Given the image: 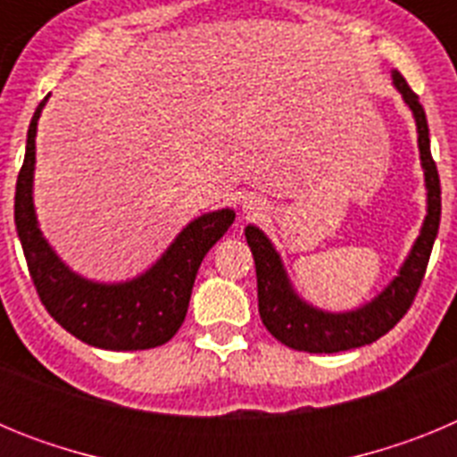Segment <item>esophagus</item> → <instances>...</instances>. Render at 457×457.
Instances as JSON below:
<instances>
[{
    "label": "esophagus",
    "mask_w": 457,
    "mask_h": 457,
    "mask_svg": "<svg viewBox=\"0 0 457 457\" xmlns=\"http://www.w3.org/2000/svg\"><path fill=\"white\" fill-rule=\"evenodd\" d=\"M242 210H245V212H258V210H263V204H258V201L253 199H245L242 201Z\"/></svg>",
    "instance_id": "esophagus-1"
}]
</instances>
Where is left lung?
<instances>
[{"mask_svg":"<svg viewBox=\"0 0 457 457\" xmlns=\"http://www.w3.org/2000/svg\"><path fill=\"white\" fill-rule=\"evenodd\" d=\"M395 91L401 93L410 107L419 135V157H421L423 180H426V220L421 224L419 237L411 245L410 253L373 300L350 311H325L306 302L290 281L284 261L274 249L272 240L258 226L249 224L245 228L247 245L253 253L258 281V313L277 341L302 353L332 354L343 350L361 348L385 337L395 322L401 320L411 306L428 268V258L433 252L435 237L439 231L442 217V189L439 173L430 155V137L428 120L419 96L407 87L401 72H391Z\"/></svg>","mask_w":457,"mask_h":457,"instance_id":"1","label":"left lung"}]
</instances>
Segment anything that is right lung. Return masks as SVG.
I'll return each mask as SVG.
<instances>
[{"label": "right lung", "instance_id": "right-lung-1", "mask_svg": "<svg viewBox=\"0 0 457 457\" xmlns=\"http://www.w3.org/2000/svg\"><path fill=\"white\" fill-rule=\"evenodd\" d=\"M47 98L36 107L15 185V228L40 302L59 325L93 348L148 350L173 338L187 316L194 278L210 247L236 220L231 208L189 221L146 272L104 284L68 268L38 226L34 205L36 130Z\"/></svg>", "mask_w": 457, "mask_h": 457}]
</instances>
